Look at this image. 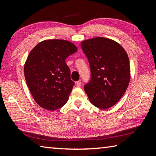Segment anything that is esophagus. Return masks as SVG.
Instances as JSON below:
<instances>
[{"instance_id": "34e87169", "label": "esophagus", "mask_w": 156, "mask_h": 156, "mask_svg": "<svg viewBox=\"0 0 156 156\" xmlns=\"http://www.w3.org/2000/svg\"><path fill=\"white\" fill-rule=\"evenodd\" d=\"M81 80H78V81H77V82H76V86H77V87H80V86H81Z\"/></svg>"}]
</instances>
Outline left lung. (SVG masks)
<instances>
[{
	"label": "left lung",
	"instance_id": "8db88e82",
	"mask_svg": "<svg viewBox=\"0 0 156 156\" xmlns=\"http://www.w3.org/2000/svg\"><path fill=\"white\" fill-rule=\"evenodd\" d=\"M90 69L84 87L95 107L107 109L123 96L130 80V66L125 49L113 40L98 37L81 43Z\"/></svg>",
	"mask_w": 156,
	"mask_h": 156
}]
</instances>
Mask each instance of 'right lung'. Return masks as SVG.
<instances>
[{
    "instance_id": "obj_1",
    "label": "right lung",
    "mask_w": 156,
    "mask_h": 156,
    "mask_svg": "<svg viewBox=\"0 0 156 156\" xmlns=\"http://www.w3.org/2000/svg\"><path fill=\"white\" fill-rule=\"evenodd\" d=\"M77 50L71 42L50 39L39 43L29 53L24 66L25 78L41 107L55 111L67 102L75 83L66 59Z\"/></svg>"
}]
</instances>
